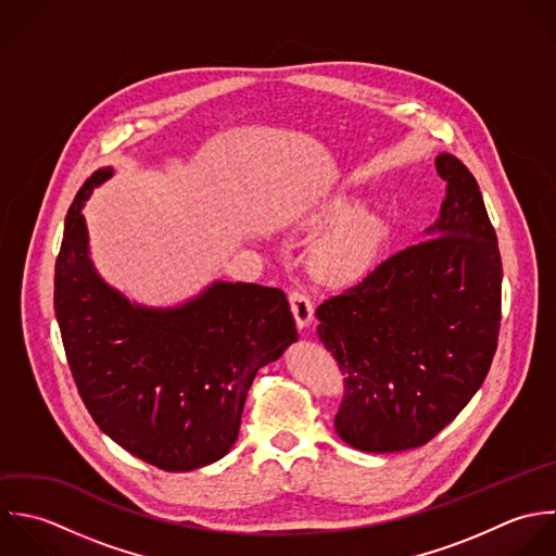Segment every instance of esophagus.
Segmentation results:
<instances>
[{"label":"esophagus","mask_w":556,"mask_h":556,"mask_svg":"<svg viewBox=\"0 0 556 556\" xmlns=\"http://www.w3.org/2000/svg\"><path fill=\"white\" fill-rule=\"evenodd\" d=\"M290 309L294 314V320L299 325V329H307L314 320V305L309 301V296L305 292H292L290 294Z\"/></svg>","instance_id":"1"}]
</instances>
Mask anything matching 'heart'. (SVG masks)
<instances>
[{"instance_id":"1","label":"heart","mask_w":556,"mask_h":556,"mask_svg":"<svg viewBox=\"0 0 556 556\" xmlns=\"http://www.w3.org/2000/svg\"><path fill=\"white\" fill-rule=\"evenodd\" d=\"M299 225L307 231L329 227L309 257L314 275L325 283L351 286L372 273L386 227L375 212L359 210L353 197L333 194L316 201L299 216Z\"/></svg>"}]
</instances>
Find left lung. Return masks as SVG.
<instances>
[{
  "instance_id": "8db88e82",
  "label": "left lung",
  "mask_w": 556,
  "mask_h": 556,
  "mask_svg": "<svg viewBox=\"0 0 556 556\" xmlns=\"http://www.w3.org/2000/svg\"><path fill=\"white\" fill-rule=\"evenodd\" d=\"M446 181L422 242L325 301L318 338L344 379L340 440L364 453L425 446L483 386L498 344L503 264L472 173L435 157Z\"/></svg>"
}]
</instances>
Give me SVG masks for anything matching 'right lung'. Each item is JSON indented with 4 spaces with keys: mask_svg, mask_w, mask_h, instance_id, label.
Listing matches in <instances>:
<instances>
[{
    "mask_svg": "<svg viewBox=\"0 0 556 556\" xmlns=\"http://www.w3.org/2000/svg\"><path fill=\"white\" fill-rule=\"evenodd\" d=\"M112 175V166L94 170L64 220L53 279L64 353L110 440L160 470L190 472L231 451L257 370L299 340L296 325L279 288L212 281L173 307L112 288L90 260L81 214Z\"/></svg>",
    "mask_w": 556,
    "mask_h": 556,
    "instance_id": "1",
    "label": "right lung"
}]
</instances>
